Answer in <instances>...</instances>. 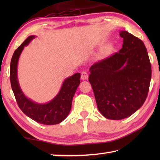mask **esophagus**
Segmentation results:
<instances>
[{"instance_id": "esophagus-1", "label": "esophagus", "mask_w": 160, "mask_h": 160, "mask_svg": "<svg viewBox=\"0 0 160 160\" xmlns=\"http://www.w3.org/2000/svg\"><path fill=\"white\" fill-rule=\"evenodd\" d=\"M81 79L83 80H88V74L86 71H82L81 72Z\"/></svg>"}]
</instances>
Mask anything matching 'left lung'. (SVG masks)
Wrapping results in <instances>:
<instances>
[{
	"label": "left lung",
	"mask_w": 160,
	"mask_h": 160,
	"mask_svg": "<svg viewBox=\"0 0 160 160\" xmlns=\"http://www.w3.org/2000/svg\"><path fill=\"white\" fill-rule=\"evenodd\" d=\"M119 34L122 48L93 64L89 76L99 112L112 120L128 118L142 106L152 74L144 43L126 31Z\"/></svg>",
	"instance_id": "8db88e82"
}]
</instances>
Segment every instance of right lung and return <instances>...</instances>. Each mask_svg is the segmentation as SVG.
I'll return each mask as SVG.
<instances>
[{"mask_svg": "<svg viewBox=\"0 0 160 160\" xmlns=\"http://www.w3.org/2000/svg\"><path fill=\"white\" fill-rule=\"evenodd\" d=\"M35 37L34 35L28 37L13 53L10 62V82L18 106L26 116L41 124L54 125L60 123L68 116L72 98L80 83V73L77 72L66 78L57 95L47 103L40 104L27 97L19 84L18 64L24 48Z\"/></svg>", "mask_w": 160, "mask_h": 160, "instance_id": "add662e5", "label": "right lung"}]
</instances>
